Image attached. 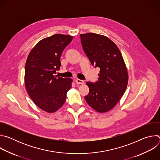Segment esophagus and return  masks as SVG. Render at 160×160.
Returning a JSON list of instances; mask_svg holds the SVG:
<instances>
[{"label":"esophagus","mask_w":160,"mask_h":160,"mask_svg":"<svg viewBox=\"0 0 160 160\" xmlns=\"http://www.w3.org/2000/svg\"><path fill=\"white\" fill-rule=\"evenodd\" d=\"M75 82H76V83H77V84H83V83H84L83 80H80V79H77V80H75Z\"/></svg>","instance_id":"1"}]
</instances>
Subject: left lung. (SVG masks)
Masks as SVG:
<instances>
[{
	"mask_svg": "<svg viewBox=\"0 0 160 160\" xmlns=\"http://www.w3.org/2000/svg\"><path fill=\"white\" fill-rule=\"evenodd\" d=\"M83 49L95 68H99L98 80L87 82L89 93L85 96L88 104L99 112L116 106L124 94L128 72L117 45L106 36L94 33L80 35Z\"/></svg>",
	"mask_w": 160,
	"mask_h": 160,
	"instance_id": "8db88e82",
	"label": "left lung"
}]
</instances>
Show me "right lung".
Here are the masks:
<instances>
[{
  "label": "right lung",
  "mask_w": 160,
  "mask_h": 160,
  "mask_svg": "<svg viewBox=\"0 0 160 160\" xmlns=\"http://www.w3.org/2000/svg\"><path fill=\"white\" fill-rule=\"evenodd\" d=\"M73 37L55 34L38 42L30 52L25 64V82L27 92L42 110L54 112L65 102L72 87L71 78L54 75L61 66L60 58Z\"/></svg>",
  "instance_id": "add662e5"
}]
</instances>
